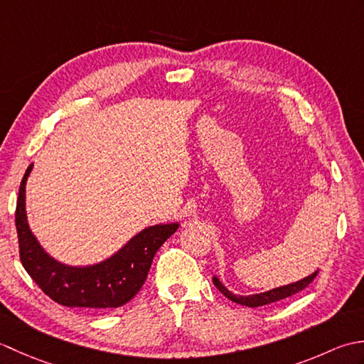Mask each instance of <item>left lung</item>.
<instances>
[{"instance_id":"8db88e82","label":"left lung","mask_w":364,"mask_h":364,"mask_svg":"<svg viewBox=\"0 0 364 364\" xmlns=\"http://www.w3.org/2000/svg\"><path fill=\"white\" fill-rule=\"evenodd\" d=\"M316 275H318V270L313 272L311 275L301 278V280H299V282H294V283H289L286 286H280V288L270 289V291H266V292L252 294V296H236V294L228 291L215 275L213 277V283L215 284V288H218L223 294V296L230 299L231 301H236V304H239V305L257 308V306H262V305H267V304H274V301H278V300L288 299V297L294 296V294L304 291L306 286L314 280Z\"/></svg>"}]
</instances>
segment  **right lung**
Returning <instances> with one entry per match:
<instances>
[{"mask_svg": "<svg viewBox=\"0 0 364 364\" xmlns=\"http://www.w3.org/2000/svg\"><path fill=\"white\" fill-rule=\"evenodd\" d=\"M33 166L26 168L23 176L15 210L23 267L38 288L59 305L87 308L97 313L125 305L141 291L154 253L175 233L178 223L153 225L139 231L117 253L98 264L84 267L63 264L42 249L28 225L25 189Z\"/></svg>", "mask_w": 364, "mask_h": 364, "instance_id": "1", "label": "right lung"}]
</instances>
